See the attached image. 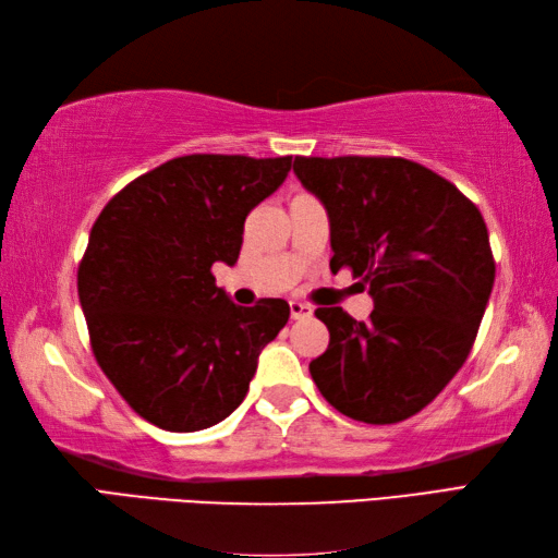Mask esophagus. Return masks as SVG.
Returning <instances> with one entry per match:
<instances>
[{
  "label": "esophagus",
  "mask_w": 558,
  "mask_h": 558,
  "mask_svg": "<svg viewBox=\"0 0 558 558\" xmlns=\"http://www.w3.org/2000/svg\"><path fill=\"white\" fill-rule=\"evenodd\" d=\"M312 314H314V310H312L310 304L298 302V300L290 302V316L292 318H306V316H312Z\"/></svg>",
  "instance_id": "34e87169"
}]
</instances>
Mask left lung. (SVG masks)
I'll return each mask as SVG.
<instances>
[{
	"label": "left lung",
	"mask_w": 558,
	"mask_h": 558,
	"mask_svg": "<svg viewBox=\"0 0 558 558\" xmlns=\"http://www.w3.org/2000/svg\"><path fill=\"white\" fill-rule=\"evenodd\" d=\"M330 222V270L369 286L366 322L318 306L330 340L310 372L338 412L366 424L417 414L465 364L496 264L480 208L420 162L386 156L294 158Z\"/></svg>",
	"instance_id": "1"
}]
</instances>
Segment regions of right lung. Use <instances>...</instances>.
I'll list each match as a JSON object with an SVG mask.
<instances>
[{"label":"right lung","mask_w":558,"mask_h":558,"mask_svg":"<svg viewBox=\"0 0 558 558\" xmlns=\"http://www.w3.org/2000/svg\"><path fill=\"white\" fill-rule=\"evenodd\" d=\"M290 168V156L174 158L129 182L93 225L78 264L90 348L160 429L198 432L232 414L288 324L286 300L236 306L210 268L236 264L246 216Z\"/></svg>","instance_id":"obj_1"}]
</instances>
